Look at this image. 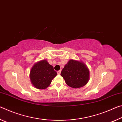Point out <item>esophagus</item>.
Instances as JSON below:
<instances>
[{
	"mask_svg": "<svg viewBox=\"0 0 122 122\" xmlns=\"http://www.w3.org/2000/svg\"><path fill=\"white\" fill-rule=\"evenodd\" d=\"M61 70H59V71H58L57 72L58 75H60V74H61Z\"/></svg>",
	"mask_w": 122,
	"mask_h": 122,
	"instance_id": "34e87169",
	"label": "esophagus"
}]
</instances>
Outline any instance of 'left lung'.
<instances>
[{"mask_svg":"<svg viewBox=\"0 0 122 122\" xmlns=\"http://www.w3.org/2000/svg\"><path fill=\"white\" fill-rule=\"evenodd\" d=\"M89 75V69L84 63L73 59L67 62L61 73L66 84L72 88H79L86 84Z\"/></svg>","mask_w":122,"mask_h":122,"instance_id":"left-lung-1","label":"left lung"}]
</instances>
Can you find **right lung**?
<instances>
[{
	"label": "right lung",
	"mask_w": 122,
	"mask_h": 122,
	"mask_svg": "<svg viewBox=\"0 0 122 122\" xmlns=\"http://www.w3.org/2000/svg\"><path fill=\"white\" fill-rule=\"evenodd\" d=\"M57 75L52 66L44 59L34 64L30 71V78L32 84L36 88L45 89Z\"/></svg>",
	"instance_id": "1"
}]
</instances>
